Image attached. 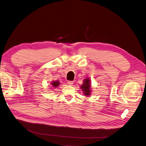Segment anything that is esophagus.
<instances>
[{
  "label": "esophagus",
  "mask_w": 146,
  "mask_h": 146,
  "mask_svg": "<svg viewBox=\"0 0 146 146\" xmlns=\"http://www.w3.org/2000/svg\"><path fill=\"white\" fill-rule=\"evenodd\" d=\"M68 84L69 85H70V86H72L73 84H74V83H73V82H72V81H68Z\"/></svg>",
  "instance_id": "obj_1"
}]
</instances>
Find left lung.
<instances>
[{"instance_id": "left-lung-1", "label": "left lung", "mask_w": 146, "mask_h": 146, "mask_svg": "<svg viewBox=\"0 0 146 146\" xmlns=\"http://www.w3.org/2000/svg\"><path fill=\"white\" fill-rule=\"evenodd\" d=\"M83 83L80 86L81 90H82L83 94L86 97H89L91 95V80L89 78H85L83 80Z\"/></svg>"}]
</instances>
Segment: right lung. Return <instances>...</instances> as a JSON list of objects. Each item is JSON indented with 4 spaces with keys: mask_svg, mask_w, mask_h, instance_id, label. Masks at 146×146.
I'll return each instance as SVG.
<instances>
[{
    "mask_svg": "<svg viewBox=\"0 0 146 146\" xmlns=\"http://www.w3.org/2000/svg\"><path fill=\"white\" fill-rule=\"evenodd\" d=\"M60 83L59 81H53L52 82H51V85L53 88L58 87L60 85Z\"/></svg>",
    "mask_w": 146,
    "mask_h": 146,
    "instance_id": "1",
    "label": "right lung"
}]
</instances>
